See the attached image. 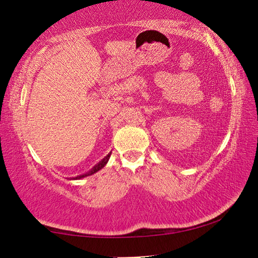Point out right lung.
Listing matches in <instances>:
<instances>
[{"label":"right lung","mask_w":258,"mask_h":258,"mask_svg":"<svg viewBox=\"0 0 258 258\" xmlns=\"http://www.w3.org/2000/svg\"><path fill=\"white\" fill-rule=\"evenodd\" d=\"M110 155H111V152L110 154H108L106 157H104V158L101 160V161H99V163L94 166V167L91 169L90 172H87V173H85V174H83V175H80V176H76V177H73V180H80V178H83V177H85V176H89V175H92V174H94V173H97L98 171H100V169L101 168H103L104 166H106V164L108 163V160H109V158H110Z\"/></svg>","instance_id":"add662e5"}]
</instances>
